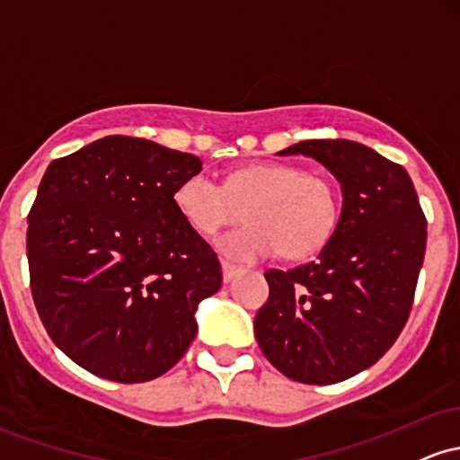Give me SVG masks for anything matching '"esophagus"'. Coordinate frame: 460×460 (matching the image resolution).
I'll use <instances>...</instances> for the list:
<instances>
[{"label": "esophagus", "instance_id": "34e87169", "mask_svg": "<svg viewBox=\"0 0 460 460\" xmlns=\"http://www.w3.org/2000/svg\"><path fill=\"white\" fill-rule=\"evenodd\" d=\"M238 272H240L238 266L229 264V261H222V279H225V284L234 281V277L238 275Z\"/></svg>", "mask_w": 460, "mask_h": 460}]
</instances>
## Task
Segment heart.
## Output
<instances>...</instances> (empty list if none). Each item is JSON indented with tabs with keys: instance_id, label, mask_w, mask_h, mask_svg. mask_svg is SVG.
Segmentation results:
<instances>
[{
	"instance_id": "1",
	"label": "heart",
	"mask_w": 460,
	"mask_h": 460,
	"mask_svg": "<svg viewBox=\"0 0 460 460\" xmlns=\"http://www.w3.org/2000/svg\"><path fill=\"white\" fill-rule=\"evenodd\" d=\"M174 205L200 235H214L244 214L249 225L216 242L234 261H257L279 251L288 260H301L330 240L338 222L332 181L290 164L244 165L225 185L196 172L176 188Z\"/></svg>"
}]
</instances>
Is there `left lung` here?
Returning <instances> with one entry per match:
<instances>
[{
  "label": "left lung",
  "instance_id": "1",
  "mask_svg": "<svg viewBox=\"0 0 460 460\" xmlns=\"http://www.w3.org/2000/svg\"><path fill=\"white\" fill-rule=\"evenodd\" d=\"M277 155L312 156L330 170L342 209L316 260L266 270L257 345L290 380L336 385L376 365L406 325L426 216L406 170L358 141L307 139Z\"/></svg>",
  "mask_w": 460,
  "mask_h": 460
}]
</instances>
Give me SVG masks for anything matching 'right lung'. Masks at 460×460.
<instances>
[{
  "label": "right lung",
  "mask_w": 460,
  "mask_h": 460,
  "mask_svg": "<svg viewBox=\"0 0 460 460\" xmlns=\"http://www.w3.org/2000/svg\"><path fill=\"white\" fill-rule=\"evenodd\" d=\"M200 170L199 156L122 135L45 170L28 216L32 299L54 345L93 376L155 380L194 341L199 304L222 284L174 205Z\"/></svg>",
  "instance_id": "obj_1"
}]
</instances>
